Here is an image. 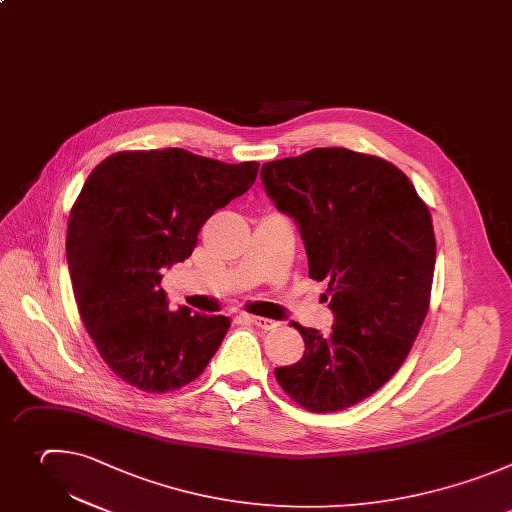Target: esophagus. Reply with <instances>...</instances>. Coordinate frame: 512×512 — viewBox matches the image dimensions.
<instances>
[{
  "mask_svg": "<svg viewBox=\"0 0 512 512\" xmlns=\"http://www.w3.org/2000/svg\"><path fill=\"white\" fill-rule=\"evenodd\" d=\"M244 321H248V323H252V325H256V327H260V329H264V331H270V329H274V327H278V323L276 321H270V319H264V317H254V315H244L242 317Z\"/></svg>",
  "mask_w": 512,
  "mask_h": 512,
  "instance_id": "obj_1",
  "label": "esophagus"
}]
</instances>
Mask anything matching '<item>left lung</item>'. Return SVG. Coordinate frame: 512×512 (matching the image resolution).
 <instances>
[{"label":"left lung","mask_w":512,"mask_h":512,"mask_svg":"<svg viewBox=\"0 0 512 512\" xmlns=\"http://www.w3.org/2000/svg\"><path fill=\"white\" fill-rule=\"evenodd\" d=\"M260 179L300 228L309 276L329 282V335L292 323L304 355L274 369L304 410L341 412L383 387L428 315L436 236L430 208L393 163L319 147L268 161Z\"/></svg>","instance_id":"obj_1"}]
</instances>
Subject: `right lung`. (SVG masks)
<instances>
[{
  "label": "right lung",
  "instance_id": "obj_1",
  "mask_svg": "<svg viewBox=\"0 0 512 512\" xmlns=\"http://www.w3.org/2000/svg\"><path fill=\"white\" fill-rule=\"evenodd\" d=\"M258 167L151 149L113 153L90 171L70 210L66 260L80 319L125 383L175 391L216 355L230 319L171 313L163 270L191 256L201 226L250 189Z\"/></svg>",
  "mask_w": 512,
  "mask_h": 512
}]
</instances>
